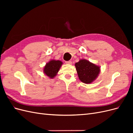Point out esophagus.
Instances as JSON below:
<instances>
[{"mask_svg":"<svg viewBox=\"0 0 133 133\" xmlns=\"http://www.w3.org/2000/svg\"><path fill=\"white\" fill-rule=\"evenodd\" d=\"M65 63L67 64H69V65H71L72 64V62L71 61H67V62H65Z\"/></svg>","mask_w":133,"mask_h":133,"instance_id":"esophagus-1","label":"esophagus"}]
</instances>
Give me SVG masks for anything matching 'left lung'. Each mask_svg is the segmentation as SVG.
I'll return each mask as SVG.
<instances>
[{"label":"left lung","mask_w":133,"mask_h":133,"mask_svg":"<svg viewBox=\"0 0 133 133\" xmlns=\"http://www.w3.org/2000/svg\"><path fill=\"white\" fill-rule=\"evenodd\" d=\"M79 79L85 84L95 81L100 71V67L86 59H80L75 64Z\"/></svg>","instance_id":"left-lung-1"}]
</instances>
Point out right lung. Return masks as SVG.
Listing matches in <instances>:
<instances>
[{
    "label": "right lung",
    "mask_w": 133,
    "mask_h": 133,
    "mask_svg": "<svg viewBox=\"0 0 133 133\" xmlns=\"http://www.w3.org/2000/svg\"><path fill=\"white\" fill-rule=\"evenodd\" d=\"M63 62L60 60H51L43 68V72L50 79H53L57 75Z\"/></svg>",
    "instance_id": "add662e5"
}]
</instances>
